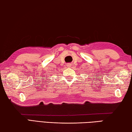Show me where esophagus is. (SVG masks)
Instances as JSON below:
<instances>
[{"mask_svg":"<svg viewBox=\"0 0 132 132\" xmlns=\"http://www.w3.org/2000/svg\"><path fill=\"white\" fill-rule=\"evenodd\" d=\"M70 66H71L70 64H67V66H68V68H70Z\"/></svg>","mask_w":132,"mask_h":132,"instance_id":"obj_1","label":"esophagus"}]
</instances>
